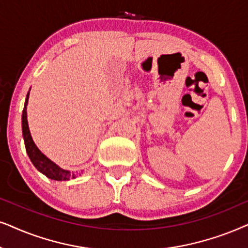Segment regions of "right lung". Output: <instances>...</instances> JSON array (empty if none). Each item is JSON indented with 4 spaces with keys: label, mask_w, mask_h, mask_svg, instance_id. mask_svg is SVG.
Wrapping results in <instances>:
<instances>
[{
    "label": "right lung",
    "mask_w": 248,
    "mask_h": 248,
    "mask_svg": "<svg viewBox=\"0 0 248 248\" xmlns=\"http://www.w3.org/2000/svg\"><path fill=\"white\" fill-rule=\"evenodd\" d=\"M28 97L29 93L27 94V98H26L24 111H22V135H24L25 140V146L26 151L31 161L34 164L36 169L44 173L46 177L53 180H69L71 178H75L78 174L71 173L70 171L61 169L57 164L53 163L49 158L45 156L41 151L36 147V145L32 140L31 136V131H29L28 121H27V104H28Z\"/></svg>",
    "instance_id": "right-lung-1"
}]
</instances>
